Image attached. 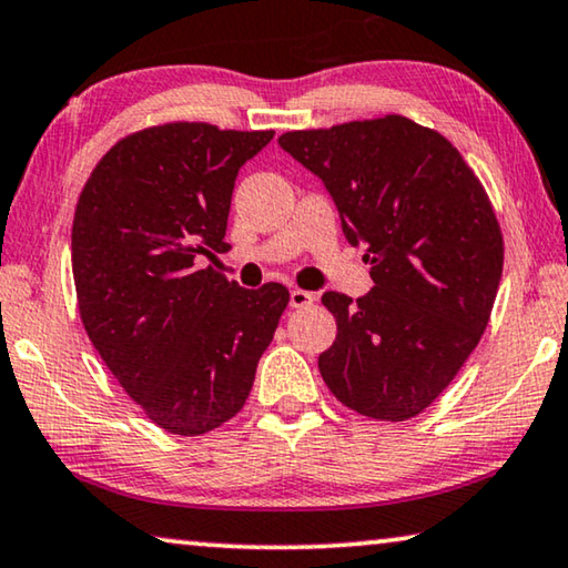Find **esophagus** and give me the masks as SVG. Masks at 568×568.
<instances>
[{
	"mask_svg": "<svg viewBox=\"0 0 568 568\" xmlns=\"http://www.w3.org/2000/svg\"><path fill=\"white\" fill-rule=\"evenodd\" d=\"M313 301H316V295H313L311 291H301V287H293L291 291L293 308H308V306H313Z\"/></svg>",
	"mask_w": 568,
	"mask_h": 568,
	"instance_id": "34e87169",
	"label": "esophagus"
}]
</instances>
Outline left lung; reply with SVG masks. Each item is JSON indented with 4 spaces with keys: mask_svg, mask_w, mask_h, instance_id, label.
Listing matches in <instances>:
<instances>
[{
    "mask_svg": "<svg viewBox=\"0 0 568 568\" xmlns=\"http://www.w3.org/2000/svg\"><path fill=\"white\" fill-rule=\"evenodd\" d=\"M321 178L346 242L367 244L372 291H328L336 338L318 369L346 408L408 420L442 395L485 334L503 277V234L452 142L408 116L285 132Z\"/></svg>",
    "mask_w": 568,
    "mask_h": 568,
    "instance_id": "1",
    "label": "left lung"
}]
</instances>
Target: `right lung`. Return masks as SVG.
Listing matches in <instances>:
<instances>
[{
  "instance_id": "right-lung-1",
  "label": "right lung",
  "mask_w": 568,
  "mask_h": 568,
  "mask_svg": "<svg viewBox=\"0 0 568 568\" xmlns=\"http://www.w3.org/2000/svg\"><path fill=\"white\" fill-rule=\"evenodd\" d=\"M273 134L148 126L99 160L75 203L83 328L126 395L178 436L209 434L242 410L291 298L281 283L247 291L199 265L230 250L236 173Z\"/></svg>"
}]
</instances>
